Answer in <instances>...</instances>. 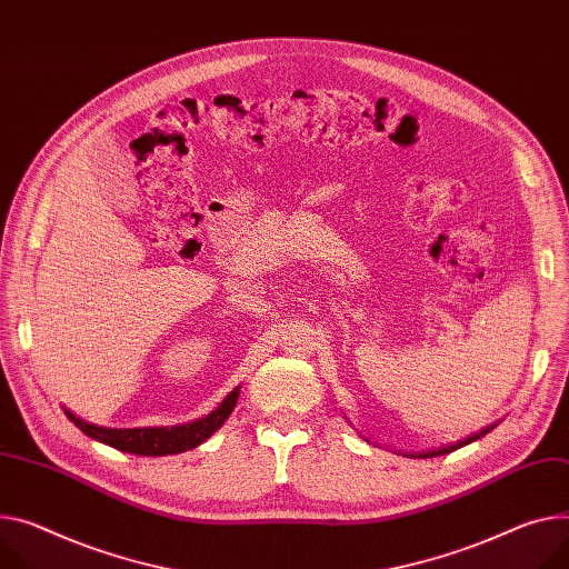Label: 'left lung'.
<instances>
[{"mask_svg": "<svg viewBox=\"0 0 569 569\" xmlns=\"http://www.w3.org/2000/svg\"><path fill=\"white\" fill-rule=\"evenodd\" d=\"M495 426H497V423H490V426H486L483 430H478V432H473V435L465 437V440H460V442H453V445H445V447H440V449H428V451H421V453H406V456H408V458H435V456H445V453H451V451H456V449H460V447H467V445H471V442L480 440V437L488 435V432H490ZM367 442H369V440H367Z\"/></svg>", "mask_w": 569, "mask_h": 569, "instance_id": "1", "label": "left lung"}]
</instances>
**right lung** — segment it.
<instances>
[{
    "label": "right lung",
    "mask_w": 569,
    "mask_h": 569,
    "mask_svg": "<svg viewBox=\"0 0 569 569\" xmlns=\"http://www.w3.org/2000/svg\"><path fill=\"white\" fill-rule=\"evenodd\" d=\"M241 395V387H234L230 395L223 399V403L209 415L189 421V423H178V426H146V428H104L96 426L79 419L74 412L68 408L66 415L68 419L93 440L109 445L118 451L124 453H134V456H174V453H184L189 449L200 447L204 440L221 428L228 417L232 415L237 401Z\"/></svg>",
    "instance_id": "1"
}]
</instances>
